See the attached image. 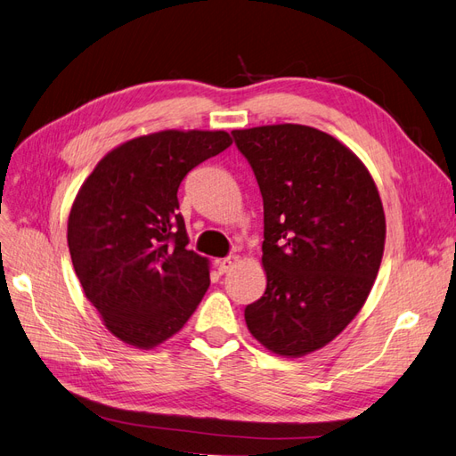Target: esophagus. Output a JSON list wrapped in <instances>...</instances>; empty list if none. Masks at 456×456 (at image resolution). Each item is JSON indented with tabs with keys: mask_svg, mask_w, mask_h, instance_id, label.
<instances>
[{
	"mask_svg": "<svg viewBox=\"0 0 456 456\" xmlns=\"http://www.w3.org/2000/svg\"><path fill=\"white\" fill-rule=\"evenodd\" d=\"M215 265L218 268V273H226V272H230L233 266L238 265V256L236 255H230L226 258H218Z\"/></svg>",
	"mask_w": 456,
	"mask_h": 456,
	"instance_id": "obj_1",
	"label": "esophagus"
}]
</instances>
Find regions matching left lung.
I'll use <instances>...</instances> for the list:
<instances>
[{"mask_svg":"<svg viewBox=\"0 0 456 456\" xmlns=\"http://www.w3.org/2000/svg\"><path fill=\"white\" fill-rule=\"evenodd\" d=\"M265 203L266 291L245 308L251 335L298 357L323 348L362 310L380 268L386 220L352 150L308 126L232 131Z\"/></svg>","mask_w":456,"mask_h":456,"instance_id":"8db88e82","label":"left lung"}]
</instances>
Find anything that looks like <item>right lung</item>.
Masks as SVG:
<instances>
[{"instance_id":"obj_1","label":"right lung","mask_w":456,"mask_h":456,"mask_svg":"<svg viewBox=\"0 0 456 456\" xmlns=\"http://www.w3.org/2000/svg\"><path fill=\"white\" fill-rule=\"evenodd\" d=\"M232 144L226 131H159L106 154L79 188L68 247L108 330L136 348L178 333L209 289V260L188 251L176 191Z\"/></svg>"}]
</instances>
